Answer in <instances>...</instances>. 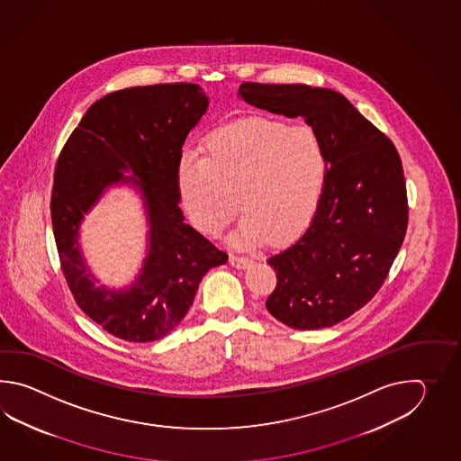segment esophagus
Returning <instances> with one entry per match:
<instances>
[{
	"mask_svg": "<svg viewBox=\"0 0 461 461\" xmlns=\"http://www.w3.org/2000/svg\"><path fill=\"white\" fill-rule=\"evenodd\" d=\"M229 262L235 268H245V267H249L250 265V258H247V257H240V255H230V258H229Z\"/></svg>",
	"mask_w": 461,
	"mask_h": 461,
	"instance_id": "obj_1",
	"label": "esophagus"
}]
</instances>
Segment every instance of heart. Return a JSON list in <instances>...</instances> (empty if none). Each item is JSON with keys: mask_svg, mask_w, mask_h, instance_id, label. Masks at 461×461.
Masks as SVG:
<instances>
[{"mask_svg": "<svg viewBox=\"0 0 461 461\" xmlns=\"http://www.w3.org/2000/svg\"><path fill=\"white\" fill-rule=\"evenodd\" d=\"M328 153L313 128L252 118L219 130L206 155L186 151L177 186L189 221L199 232L219 235L239 211L244 216L234 245L268 237L285 242L302 234L320 207Z\"/></svg>", "mask_w": 461, "mask_h": 461, "instance_id": "obj_1", "label": "heart"}]
</instances>
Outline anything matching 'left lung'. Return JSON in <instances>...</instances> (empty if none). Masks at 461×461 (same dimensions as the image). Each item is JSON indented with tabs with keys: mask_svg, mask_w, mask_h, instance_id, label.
<instances>
[{
	"mask_svg": "<svg viewBox=\"0 0 461 461\" xmlns=\"http://www.w3.org/2000/svg\"><path fill=\"white\" fill-rule=\"evenodd\" d=\"M239 97L275 115L304 118L328 153L312 224L267 260L276 286L265 306L294 330L339 323L373 300L401 250L409 207L399 153L331 88L245 82Z\"/></svg>",
	"mask_w": 461,
	"mask_h": 461,
	"instance_id": "left-lung-1",
	"label": "left lung"
}]
</instances>
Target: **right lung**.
<instances>
[{"instance_id":"add662e5","label":"right lung","mask_w":461,"mask_h":461,"mask_svg":"<svg viewBox=\"0 0 461 461\" xmlns=\"http://www.w3.org/2000/svg\"><path fill=\"white\" fill-rule=\"evenodd\" d=\"M207 105L206 92L186 82L112 92L88 108L56 165L50 216L70 292L88 318L130 343L157 341L175 330L203 276L227 262L226 252L185 222L179 207L183 145ZM118 184L140 193L149 250L135 283L108 289L87 270L77 230L85 214Z\"/></svg>"}]
</instances>
